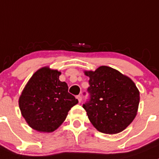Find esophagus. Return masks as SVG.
Segmentation results:
<instances>
[{
	"label": "esophagus",
	"mask_w": 159,
	"mask_h": 159,
	"mask_svg": "<svg viewBox=\"0 0 159 159\" xmlns=\"http://www.w3.org/2000/svg\"><path fill=\"white\" fill-rule=\"evenodd\" d=\"M76 98H77V99H78L79 102H80V103L81 101H82V97H81V95H77V96H76Z\"/></svg>",
	"instance_id": "1"
}]
</instances>
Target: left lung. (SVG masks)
Returning a JSON list of instances; mask_svg holds the SVG:
<instances>
[{
  "mask_svg": "<svg viewBox=\"0 0 159 159\" xmlns=\"http://www.w3.org/2000/svg\"><path fill=\"white\" fill-rule=\"evenodd\" d=\"M85 74L90 77V87L87 88L89 98L83 108L90 122L104 134L122 132L137 116L140 93L135 84L108 66Z\"/></svg>",
  "mask_w": 159,
  "mask_h": 159,
  "instance_id": "8db88e82",
  "label": "left lung"
}]
</instances>
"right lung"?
Segmentation results:
<instances>
[{
    "instance_id": "right-lung-1",
    "label": "right lung",
    "mask_w": 159,
    "mask_h": 159,
    "mask_svg": "<svg viewBox=\"0 0 159 159\" xmlns=\"http://www.w3.org/2000/svg\"><path fill=\"white\" fill-rule=\"evenodd\" d=\"M61 72L44 67L30 78L19 98L22 116L29 126L40 132H53L64 122L78 100L68 92Z\"/></svg>"
}]
</instances>
